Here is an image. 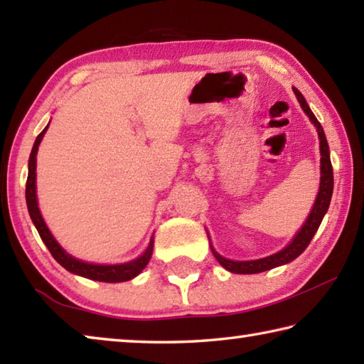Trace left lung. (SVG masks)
<instances>
[{"label":"left lung","instance_id":"1","mask_svg":"<svg viewBox=\"0 0 364 364\" xmlns=\"http://www.w3.org/2000/svg\"><path fill=\"white\" fill-rule=\"evenodd\" d=\"M292 90H294L295 96H297V100L300 102L301 109H304V112L308 115V119L311 120L313 125L316 127V132L319 136V152H321V181H319V193L316 196L315 205H313L310 215H308V218L304 223V226L300 228V231L295 234L292 242L289 244L287 247H284L279 252H276V254H273V255L258 258V260L234 262V260H228V258L221 257L218 252H215V249L210 244V249L213 252L215 258H217L221 267L228 271H231V273L255 274V273H262V271L281 267V264H286L289 262L295 260V258H297L301 252L308 247V244H310L313 236H315V232L318 231L319 225H321L323 217L329 208L332 189H334V175H332V164H331V157H329L328 141H326V134L323 132L321 123L316 120L315 114H313L311 109L308 107L305 97L301 96V93L297 88H292Z\"/></svg>","mask_w":364,"mask_h":364}]
</instances>
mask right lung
<instances>
[{
  "mask_svg": "<svg viewBox=\"0 0 364 364\" xmlns=\"http://www.w3.org/2000/svg\"><path fill=\"white\" fill-rule=\"evenodd\" d=\"M48 127L49 125H46L45 130L36 136L32 152H30L28 176H27V184H26V199H27L28 213L36 228V231L40 234L41 241L45 242L48 250L51 252L54 260H56L59 264H63L67 271H70L73 274L83 276V278L95 279V281H102V282H123V281L133 279L134 276H138L141 271L146 268V264L151 260L152 247H154L152 237H151L149 247L146 249L144 254L138 258H134L132 262L120 263V264H95V263H86L82 260H77V258H73L70 254H67V252L60 247L56 239H54L51 231L48 230L45 220H43L40 213L38 202H36V184H35L36 183V152H38V146L41 143L43 136H45Z\"/></svg>",
  "mask_w": 364,
  "mask_h": 364,
  "instance_id": "add662e5",
  "label": "right lung"
}]
</instances>
